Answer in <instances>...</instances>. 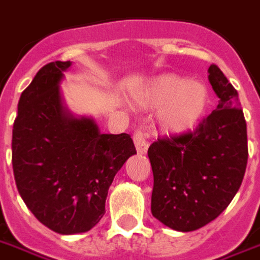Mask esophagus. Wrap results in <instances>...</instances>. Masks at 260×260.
<instances>
[{
	"label": "esophagus",
	"mask_w": 260,
	"mask_h": 260,
	"mask_svg": "<svg viewBox=\"0 0 260 260\" xmlns=\"http://www.w3.org/2000/svg\"><path fill=\"white\" fill-rule=\"evenodd\" d=\"M134 141L137 153L139 155H145L147 151H148V141H147V136H145L144 132L136 131V134L134 136Z\"/></svg>",
	"instance_id": "34e87169"
}]
</instances>
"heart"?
I'll list each match as a JSON object with an SVG mask.
<instances>
[{
    "label": "heart",
    "instance_id": "1",
    "mask_svg": "<svg viewBox=\"0 0 260 260\" xmlns=\"http://www.w3.org/2000/svg\"><path fill=\"white\" fill-rule=\"evenodd\" d=\"M131 101L137 108H157L159 129L167 136H179L198 126L208 108L210 94L203 82L161 73L136 88Z\"/></svg>",
    "mask_w": 260,
    "mask_h": 260
}]
</instances>
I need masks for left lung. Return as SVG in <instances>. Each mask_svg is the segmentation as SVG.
Listing matches in <instances>:
<instances>
[{
	"label": "left lung",
	"instance_id": "left-lung-1",
	"mask_svg": "<svg viewBox=\"0 0 260 260\" xmlns=\"http://www.w3.org/2000/svg\"><path fill=\"white\" fill-rule=\"evenodd\" d=\"M218 107L193 132L159 139L148 148L153 172L151 212L164 225L188 233L227 208L246 172L247 125L238 92L211 65Z\"/></svg>",
	"mask_w": 260,
	"mask_h": 260
}]
</instances>
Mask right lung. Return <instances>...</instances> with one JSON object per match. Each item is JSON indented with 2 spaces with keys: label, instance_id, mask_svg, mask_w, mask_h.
<instances>
[{
  "label": "right lung",
  "instance_id": "1",
  "mask_svg": "<svg viewBox=\"0 0 260 260\" xmlns=\"http://www.w3.org/2000/svg\"><path fill=\"white\" fill-rule=\"evenodd\" d=\"M71 61L42 67L21 93L12 137L17 189L31 214L61 235L89 231L105 214L115 175L136 155L129 135L100 134L75 116L60 84Z\"/></svg>",
  "mask_w": 260,
  "mask_h": 260
}]
</instances>
